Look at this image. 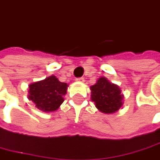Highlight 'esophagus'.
<instances>
[{
	"mask_svg": "<svg viewBox=\"0 0 160 160\" xmlns=\"http://www.w3.org/2000/svg\"><path fill=\"white\" fill-rule=\"evenodd\" d=\"M76 81L83 82V81H84V78H82V77H80V78H77V79H76Z\"/></svg>",
	"mask_w": 160,
	"mask_h": 160,
	"instance_id": "1",
	"label": "esophagus"
}]
</instances>
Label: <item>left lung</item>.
Instances as JSON below:
<instances>
[{"label": "left lung", "instance_id": "left-lung-1", "mask_svg": "<svg viewBox=\"0 0 160 160\" xmlns=\"http://www.w3.org/2000/svg\"><path fill=\"white\" fill-rule=\"evenodd\" d=\"M91 100L102 112L113 113L122 106L123 95L119 87L101 77L95 85L91 86Z\"/></svg>", "mask_w": 160, "mask_h": 160}]
</instances>
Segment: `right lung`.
Listing matches in <instances>:
<instances>
[{
	"label": "right lung",
	"instance_id": "obj_1",
	"mask_svg": "<svg viewBox=\"0 0 160 160\" xmlns=\"http://www.w3.org/2000/svg\"><path fill=\"white\" fill-rule=\"evenodd\" d=\"M67 86L52 75L45 80L31 84L28 98L41 111L54 112L63 102V97L66 94Z\"/></svg>",
	"mask_w": 160,
	"mask_h": 160
}]
</instances>
